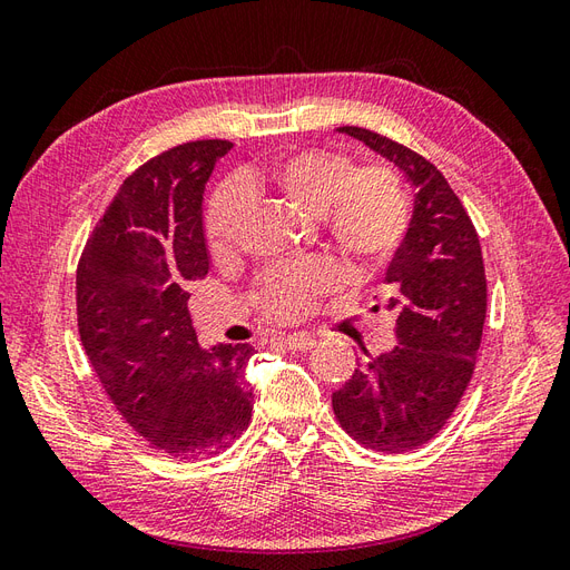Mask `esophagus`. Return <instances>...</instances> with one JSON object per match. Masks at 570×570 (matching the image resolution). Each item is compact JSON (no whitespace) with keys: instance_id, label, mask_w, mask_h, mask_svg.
Returning <instances> with one entry per match:
<instances>
[{"instance_id":"esophagus-1","label":"esophagus","mask_w":570,"mask_h":570,"mask_svg":"<svg viewBox=\"0 0 570 570\" xmlns=\"http://www.w3.org/2000/svg\"><path fill=\"white\" fill-rule=\"evenodd\" d=\"M281 344H285V347L292 352H308V350H314L316 340L306 337V335H287V337H281Z\"/></svg>"}]
</instances>
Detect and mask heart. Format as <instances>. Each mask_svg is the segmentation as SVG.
<instances>
[{
  "label": "heart",
  "instance_id": "obj_1",
  "mask_svg": "<svg viewBox=\"0 0 570 570\" xmlns=\"http://www.w3.org/2000/svg\"><path fill=\"white\" fill-rule=\"evenodd\" d=\"M245 187L252 197L281 202L302 216L318 218L327 243L361 268L387 262L406 230V202L392 170L352 168L340 151H295L247 174ZM245 216L243 189L220 185L206 212V243L214 256H226L235 247ZM331 283L333 273L318 264L281 268L254 285L252 302L273 321H297Z\"/></svg>",
  "mask_w": 570,
  "mask_h": 570
}]
</instances>
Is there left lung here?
Masks as SVG:
<instances>
[{"label":"left lung","mask_w":570,"mask_h":570,"mask_svg":"<svg viewBox=\"0 0 570 570\" xmlns=\"http://www.w3.org/2000/svg\"><path fill=\"white\" fill-rule=\"evenodd\" d=\"M337 132L381 154L416 189L406 235L385 271L396 344L381 356L366 354V364L333 392L350 438L373 452L402 454L440 433L471 383L488 312L485 266L469 214L433 164L366 128Z\"/></svg>","instance_id":"obj_1"}]
</instances>
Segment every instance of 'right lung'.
<instances>
[{
  "label": "right lung",
  "instance_id": "right-lung-1",
  "mask_svg": "<svg viewBox=\"0 0 570 570\" xmlns=\"http://www.w3.org/2000/svg\"><path fill=\"white\" fill-rule=\"evenodd\" d=\"M233 142L199 140L135 170L109 202L78 278L85 354L135 433L168 456L199 459L249 425L252 344L202 350L187 312L189 283L212 266L204 189Z\"/></svg>",
  "mask_w": 570,
  "mask_h": 570
}]
</instances>
